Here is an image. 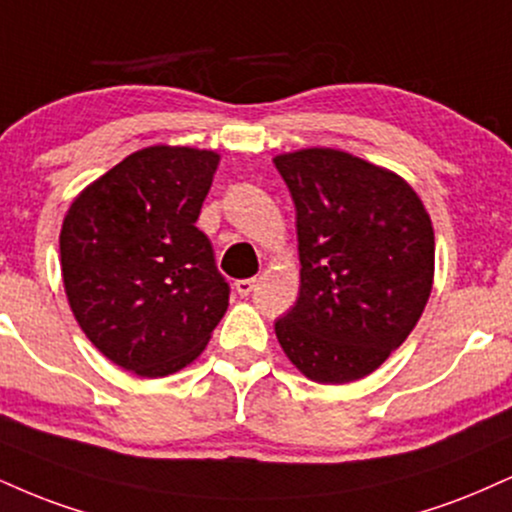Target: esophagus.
I'll list each match as a JSON object with an SVG mask.
<instances>
[{
	"instance_id": "esophagus-1",
	"label": "esophagus",
	"mask_w": 512,
	"mask_h": 512,
	"mask_svg": "<svg viewBox=\"0 0 512 512\" xmlns=\"http://www.w3.org/2000/svg\"><path fill=\"white\" fill-rule=\"evenodd\" d=\"M255 283H257V279H238L236 281V291H238L240 298H248V295L255 291Z\"/></svg>"
}]
</instances>
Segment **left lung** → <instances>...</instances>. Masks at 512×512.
<instances>
[{
	"instance_id": "1",
	"label": "left lung",
	"mask_w": 512,
	"mask_h": 512,
	"mask_svg": "<svg viewBox=\"0 0 512 512\" xmlns=\"http://www.w3.org/2000/svg\"><path fill=\"white\" fill-rule=\"evenodd\" d=\"M295 205L300 293L274 329L319 384L372 374L415 329L434 279V229L403 178L341 150L274 159Z\"/></svg>"
}]
</instances>
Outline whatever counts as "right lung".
<instances>
[{
  "label": "right lung",
  "mask_w": 512,
  "mask_h": 512,
  "mask_svg": "<svg viewBox=\"0 0 512 512\" xmlns=\"http://www.w3.org/2000/svg\"><path fill=\"white\" fill-rule=\"evenodd\" d=\"M219 155L155 145L80 193L61 226V274L80 329L138 377L190 365L229 307V281L195 226Z\"/></svg>",
  "instance_id": "obj_1"
}]
</instances>
